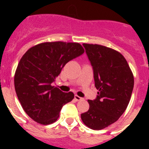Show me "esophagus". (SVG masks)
<instances>
[{
    "mask_svg": "<svg viewBox=\"0 0 149 149\" xmlns=\"http://www.w3.org/2000/svg\"><path fill=\"white\" fill-rule=\"evenodd\" d=\"M74 99L77 100V101H79V100H83V98L80 97H79L78 95H77V94H75L74 96Z\"/></svg>",
    "mask_w": 149,
    "mask_h": 149,
    "instance_id": "obj_1",
    "label": "esophagus"
}]
</instances>
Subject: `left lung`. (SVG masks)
Segmentation results:
<instances>
[{"label":"left lung","instance_id":"1","mask_svg":"<svg viewBox=\"0 0 149 149\" xmlns=\"http://www.w3.org/2000/svg\"><path fill=\"white\" fill-rule=\"evenodd\" d=\"M93 70L96 99L89 100L88 111L81 113L84 125L93 130L108 127L118 120L129 104L134 77L125 57L100 45L83 44Z\"/></svg>","mask_w":149,"mask_h":149}]
</instances>
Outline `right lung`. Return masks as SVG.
<instances>
[{
  "instance_id": "right-lung-1",
  "label": "right lung",
  "mask_w": 149,
  "mask_h": 149,
  "mask_svg": "<svg viewBox=\"0 0 149 149\" xmlns=\"http://www.w3.org/2000/svg\"><path fill=\"white\" fill-rule=\"evenodd\" d=\"M84 52L79 43L53 42L35 45L24 54L15 72V88L31 119L45 125L58 119L63 106L74 94L64 93L52 84L65 64Z\"/></svg>"
}]
</instances>
